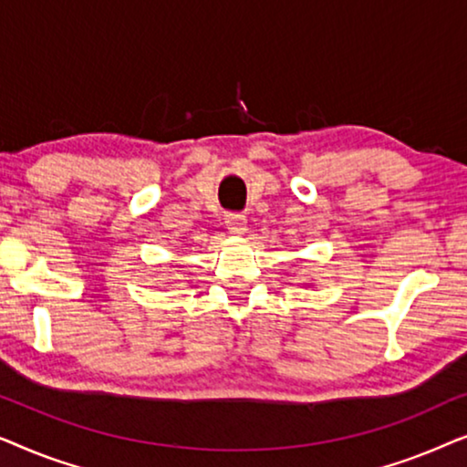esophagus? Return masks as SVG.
<instances>
[{
  "label": "esophagus",
  "mask_w": 467,
  "mask_h": 467,
  "mask_svg": "<svg viewBox=\"0 0 467 467\" xmlns=\"http://www.w3.org/2000/svg\"><path fill=\"white\" fill-rule=\"evenodd\" d=\"M225 225L232 234H244L246 232V216L242 213H229L225 219Z\"/></svg>",
  "instance_id": "34e87169"
}]
</instances>
